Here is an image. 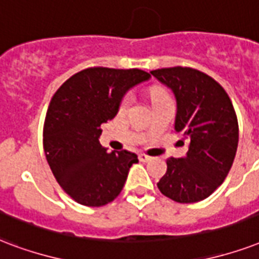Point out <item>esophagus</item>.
Listing matches in <instances>:
<instances>
[{
    "label": "esophagus",
    "mask_w": 259,
    "mask_h": 259,
    "mask_svg": "<svg viewBox=\"0 0 259 259\" xmlns=\"http://www.w3.org/2000/svg\"><path fill=\"white\" fill-rule=\"evenodd\" d=\"M138 159H140V161H144V163H145V161L151 160L152 157L151 156L145 155V153H140V155H138Z\"/></svg>",
    "instance_id": "obj_1"
}]
</instances>
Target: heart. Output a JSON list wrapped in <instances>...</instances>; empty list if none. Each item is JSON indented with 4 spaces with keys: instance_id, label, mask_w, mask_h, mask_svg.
Here are the masks:
<instances>
[{
    "instance_id": "1",
    "label": "heart",
    "mask_w": 259,
    "mask_h": 259,
    "mask_svg": "<svg viewBox=\"0 0 259 259\" xmlns=\"http://www.w3.org/2000/svg\"><path fill=\"white\" fill-rule=\"evenodd\" d=\"M164 99H169L168 92L163 88V87H153L151 90V100L152 103H155V102H159V100H164ZM130 104H132V98L130 96H125L123 100H122L121 103V112L127 111V108L130 107Z\"/></svg>"
}]
</instances>
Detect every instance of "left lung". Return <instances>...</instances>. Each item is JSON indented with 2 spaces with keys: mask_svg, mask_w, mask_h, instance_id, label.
Instances as JSON below:
<instances>
[{
  "mask_svg": "<svg viewBox=\"0 0 259 259\" xmlns=\"http://www.w3.org/2000/svg\"><path fill=\"white\" fill-rule=\"evenodd\" d=\"M151 74L172 91L177 100L175 132L189 140L185 157L167 160L157 187L181 204L208 198L230 172L239 141L231 99L216 80L191 68H164Z\"/></svg>",
  "mask_w": 259,
  "mask_h": 259,
  "instance_id": "obj_1",
  "label": "left lung"
}]
</instances>
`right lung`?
<instances>
[{
	"label": "right lung",
	"instance_id": "right-lung-1",
	"mask_svg": "<svg viewBox=\"0 0 259 259\" xmlns=\"http://www.w3.org/2000/svg\"><path fill=\"white\" fill-rule=\"evenodd\" d=\"M149 78L140 69L88 68L73 74L51 99L43 148L59 186L78 204L103 206L115 200L130 167L138 163L129 151L107 152L99 137L126 92Z\"/></svg>",
	"mask_w": 259,
	"mask_h": 259
}]
</instances>
